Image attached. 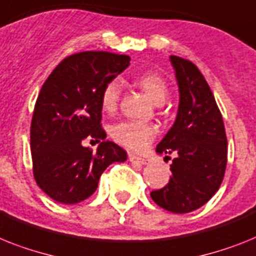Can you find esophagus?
<instances>
[{
	"instance_id": "1",
	"label": "esophagus",
	"mask_w": 256,
	"mask_h": 256,
	"mask_svg": "<svg viewBox=\"0 0 256 256\" xmlns=\"http://www.w3.org/2000/svg\"><path fill=\"white\" fill-rule=\"evenodd\" d=\"M128 160H130L132 164H149V160H145V158H141V157H137L134 154H130L128 156Z\"/></svg>"
}]
</instances>
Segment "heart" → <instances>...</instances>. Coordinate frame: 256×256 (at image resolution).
I'll return each instance as SVG.
<instances>
[{
  "instance_id": "1",
  "label": "heart",
  "mask_w": 256,
  "mask_h": 256,
  "mask_svg": "<svg viewBox=\"0 0 256 256\" xmlns=\"http://www.w3.org/2000/svg\"><path fill=\"white\" fill-rule=\"evenodd\" d=\"M137 84L146 92L148 96L157 104H162L168 96V85L157 73H142L137 77ZM122 85L119 80H112L106 84L100 94V104L103 111L112 112L120 98ZM111 134L120 145L130 150H144L156 136V128L150 124L123 122L112 126Z\"/></svg>"
}]
</instances>
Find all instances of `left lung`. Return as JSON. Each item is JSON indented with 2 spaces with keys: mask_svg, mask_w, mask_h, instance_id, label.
Instances as JSON below:
<instances>
[{
  "mask_svg": "<svg viewBox=\"0 0 256 256\" xmlns=\"http://www.w3.org/2000/svg\"><path fill=\"white\" fill-rule=\"evenodd\" d=\"M179 88L176 119L157 145L158 154L178 153L164 188L150 192L156 204L172 213L200 208L217 192L228 161V140L216 99L195 64L170 56Z\"/></svg>",
  "mask_w": 256,
  "mask_h": 256,
  "instance_id": "8db88e82",
  "label": "left lung"
}]
</instances>
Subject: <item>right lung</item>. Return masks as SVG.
<instances>
[{"label":"right lung","mask_w":256,"mask_h":256,"mask_svg":"<svg viewBox=\"0 0 256 256\" xmlns=\"http://www.w3.org/2000/svg\"><path fill=\"white\" fill-rule=\"evenodd\" d=\"M130 61L126 54L80 52L61 61L42 86L31 122L32 170L54 202H84L110 164L126 161L123 148L104 140L100 94ZM92 138L102 141L96 152L83 146Z\"/></svg>","instance_id":"right-lung-1"}]
</instances>
